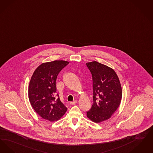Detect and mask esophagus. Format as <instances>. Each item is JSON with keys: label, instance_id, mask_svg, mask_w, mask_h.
I'll return each mask as SVG.
<instances>
[{"label": "esophagus", "instance_id": "obj_1", "mask_svg": "<svg viewBox=\"0 0 153 153\" xmlns=\"http://www.w3.org/2000/svg\"><path fill=\"white\" fill-rule=\"evenodd\" d=\"M78 102V101L77 100H74L73 102H71L70 103V104L71 105H75V103H76Z\"/></svg>", "mask_w": 153, "mask_h": 153}]
</instances>
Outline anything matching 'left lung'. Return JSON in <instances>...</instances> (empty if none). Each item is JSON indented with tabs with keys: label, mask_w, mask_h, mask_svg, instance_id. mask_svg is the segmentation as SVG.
Segmentation results:
<instances>
[{
	"label": "left lung",
	"mask_w": 153,
	"mask_h": 153,
	"mask_svg": "<svg viewBox=\"0 0 153 153\" xmlns=\"http://www.w3.org/2000/svg\"><path fill=\"white\" fill-rule=\"evenodd\" d=\"M93 77V104L87 117L95 123L111 118L120 106L122 90L117 74L111 67L93 61L86 63Z\"/></svg>",
	"instance_id": "1"
}]
</instances>
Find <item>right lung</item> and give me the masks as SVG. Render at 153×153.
Here are the masks:
<instances>
[{
    "label": "right lung",
    "instance_id": "right-lung-1",
    "mask_svg": "<svg viewBox=\"0 0 153 153\" xmlns=\"http://www.w3.org/2000/svg\"><path fill=\"white\" fill-rule=\"evenodd\" d=\"M68 63L65 60L43 63L31 76L28 92L29 100L35 112L44 120L56 121L66 112V107L56 94V80L60 71Z\"/></svg>",
    "mask_w": 153,
    "mask_h": 153
}]
</instances>
